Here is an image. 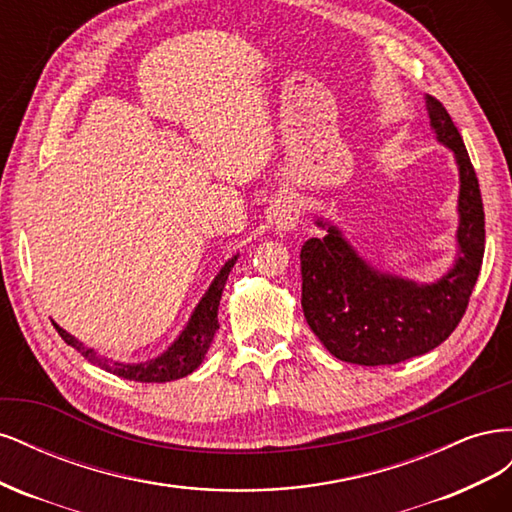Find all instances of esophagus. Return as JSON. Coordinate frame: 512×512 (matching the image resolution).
<instances>
[{
    "label": "esophagus",
    "instance_id": "esophagus-1",
    "mask_svg": "<svg viewBox=\"0 0 512 512\" xmlns=\"http://www.w3.org/2000/svg\"><path fill=\"white\" fill-rule=\"evenodd\" d=\"M271 215H273V224L280 232H288L294 226L299 224L301 218V205L294 196H280L271 205Z\"/></svg>",
    "mask_w": 512,
    "mask_h": 512
}]
</instances>
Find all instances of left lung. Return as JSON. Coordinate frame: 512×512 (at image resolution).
I'll return each instance as SVG.
<instances>
[{
    "instance_id": "1",
    "label": "left lung",
    "mask_w": 512,
    "mask_h": 512,
    "mask_svg": "<svg viewBox=\"0 0 512 512\" xmlns=\"http://www.w3.org/2000/svg\"><path fill=\"white\" fill-rule=\"evenodd\" d=\"M425 102L436 138L455 153L459 168L455 265L431 284L382 273L342 230L318 218L327 232L301 247V305L309 329L339 361L395 365L440 346L466 314L483 265L485 211L474 166L442 102L433 96Z\"/></svg>"
}]
</instances>
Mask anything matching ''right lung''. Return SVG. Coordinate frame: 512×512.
<instances>
[{"instance_id":"1","label":"right lung","mask_w":512,"mask_h":512,"mask_svg":"<svg viewBox=\"0 0 512 512\" xmlns=\"http://www.w3.org/2000/svg\"><path fill=\"white\" fill-rule=\"evenodd\" d=\"M237 256H232L226 265L220 269V273L215 275V280L211 282L209 290L205 292V297L198 301L194 307V312L185 324V329L179 333L173 344L166 352L160 356L145 363H119L111 361L106 356L98 354L94 348H87L79 339L72 337L68 331L61 327L55 329L61 335V339L74 350H79L89 363L98 365L100 369L111 371V374L123 378V380H134V382H170V380H179L183 376L192 374V371L203 363L205 354L213 342L215 331L220 329L218 324V307L222 299V290L226 286L228 273L235 267Z\"/></svg>"}]
</instances>
